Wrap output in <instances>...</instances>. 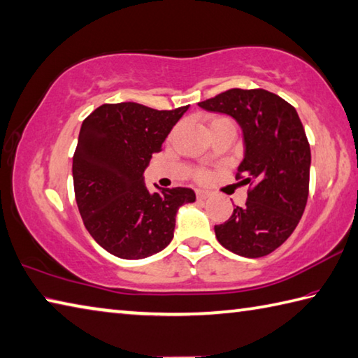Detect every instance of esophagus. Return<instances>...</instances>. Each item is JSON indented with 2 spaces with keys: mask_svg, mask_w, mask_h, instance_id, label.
I'll list each match as a JSON object with an SVG mask.
<instances>
[{
  "mask_svg": "<svg viewBox=\"0 0 358 358\" xmlns=\"http://www.w3.org/2000/svg\"><path fill=\"white\" fill-rule=\"evenodd\" d=\"M196 194H197V199H199V200H205V199H208V197L211 196V192L203 191V189H197Z\"/></svg>",
  "mask_w": 358,
  "mask_h": 358,
  "instance_id": "esophagus-1",
  "label": "esophagus"
}]
</instances>
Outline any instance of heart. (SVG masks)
<instances>
[{"label":"heart","mask_w":358,"mask_h":358,"mask_svg":"<svg viewBox=\"0 0 358 358\" xmlns=\"http://www.w3.org/2000/svg\"><path fill=\"white\" fill-rule=\"evenodd\" d=\"M220 122H229V119H225V117H216V119H213V120L210 122V128L214 127V125H217V123H220ZM197 177H199L200 180H205V178L208 177V175H206V172L201 171V172L197 173Z\"/></svg>","instance_id":"1"}]
</instances>
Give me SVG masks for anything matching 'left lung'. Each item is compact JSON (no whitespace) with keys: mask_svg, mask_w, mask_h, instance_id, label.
I'll list each match as a JSON object with an SVG mask.
<instances>
[{"mask_svg":"<svg viewBox=\"0 0 358 358\" xmlns=\"http://www.w3.org/2000/svg\"><path fill=\"white\" fill-rule=\"evenodd\" d=\"M199 106L241 127L244 158L236 180L252 185L245 205L214 227L217 241L245 258L269 255L294 231L308 199L311 153L297 111L264 89H230Z\"/></svg>","mask_w":358,"mask_h":358,"instance_id":"8db88e82","label":"left lung"}]
</instances>
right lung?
I'll return each mask as SVG.
<instances>
[{
	"label": "right lung",
	"mask_w": 358,
	"mask_h": 358,
	"mask_svg": "<svg viewBox=\"0 0 358 358\" xmlns=\"http://www.w3.org/2000/svg\"><path fill=\"white\" fill-rule=\"evenodd\" d=\"M189 106L158 111L127 101L101 105L84 119L73 155L76 205L96 243L123 259L166 249L181 205L196 201L189 187L150 192L144 171Z\"/></svg>",
	"instance_id": "1"
}]
</instances>
